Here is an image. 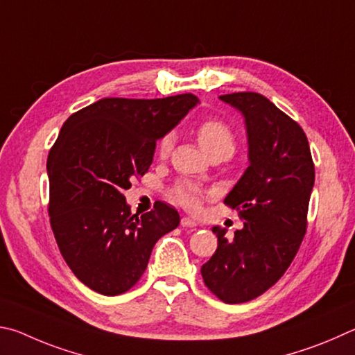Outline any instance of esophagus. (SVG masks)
I'll use <instances>...</instances> for the list:
<instances>
[{"label":"esophagus","mask_w":355,"mask_h":355,"mask_svg":"<svg viewBox=\"0 0 355 355\" xmlns=\"http://www.w3.org/2000/svg\"><path fill=\"white\" fill-rule=\"evenodd\" d=\"M181 225H182L184 227H196L198 223H196L195 220L189 218V216H184V218L181 220Z\"/></svg>","instance_id":"34e87169"}]
</instances>
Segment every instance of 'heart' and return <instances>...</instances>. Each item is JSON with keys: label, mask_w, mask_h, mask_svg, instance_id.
Returning a JSON list of instances; mask_svg holds the SVG:
<instances>
[{"label": "heart", "mask_w": 355, "mask_h": 355, "mask_svg": "<svg viewBox=\"0 0 355 355\" xmlns=\"http://www.w3.org/2000/svg\"><path fill=\"white\" fill-rule=\"evenodd\" d=\"M196 139L204 151L209 155L215 153H226L232 155L235 149V134L227 123L218 118H209L196 126ZM174 137L166 134L157 141V155L166 159L173 149ZM204 191L200 185L190 181H178L170 190L171 200L189 210H198L201 207Z\"/></svg>", "instance_id": "b5f03b06"}]
</instances>
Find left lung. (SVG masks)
Segmentation results:
<instances>
[{"instance_id":"1","label":"left lung","mask_w":355,"mask_h":355,"mask_svg":"<svg viewBox=\"0 0 355 355\" xmlns=\"http://www.w3.org/2000/svg\"><path fill=\"white\" fill-rule=\"evenodd\" d=\"M220 99L246 123L250 166L225 200L245 223L231 240L212 229L218 248L201 275L218 300L240 304L265 293L293 262L307 231L315 165L306 132L268 98L239 92Z\"/></svg>"}]
</instances>
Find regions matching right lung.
I'll list each match as a JSON object with an SVG mask.
<instances>
[{
  "instance_id": "1",
  "label": "right lung",
  "mask_w": 355,
  "mask_h": 355,
  "mask_svg": "<svg viewBox=\"0 0 355 355\" xmlns=\"http://www.w3.org/2000/svg\"><path fill=\"white\" fill-rule=\"evenodd\" d=\"M191 93L157 99L103 98L68 116L49 149L48 214L62 257L80 282L105 296L140 281L176 209L155 202L130 214L124 190L148 173L155 141L195 107Z\"/></svg>"
}]
</instances>
